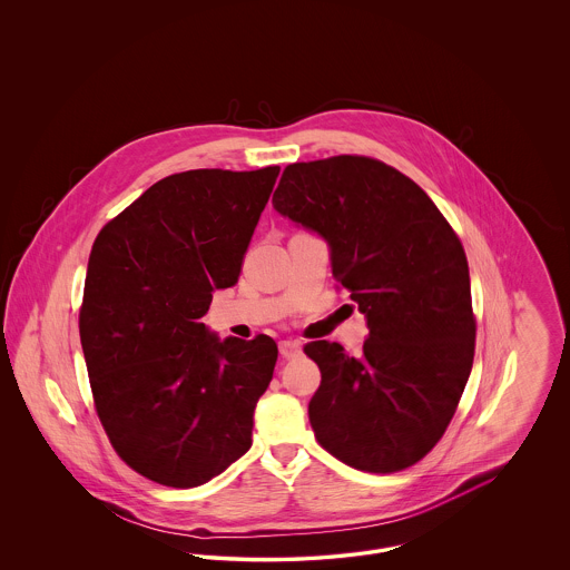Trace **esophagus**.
Returning a JSON list of instances; mask_svg holds the SVG:
<instances>
[{"label": "esophagus", "mask_w": 570, "mask_h": 570, "mask_svg": "<svg viewBox=\"0 0 570 570\" xmlns=\"http://www.w3.org/2000/svg\"><path fill=\"white\" fill-rule=\"evenodd\" d=\"M279 354L284 358H297V356L303 354V344L297 342V340H282L279 342Z\"/></svg>", "instance_id": "esophagus-1"}]
</instances>
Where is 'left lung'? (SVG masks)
I'll use <instances>...</instances> for the list:
<instances>
[{
  "label": "left lung",
  "instance_id": "obj_1",
  "mask_svg": "<svg viewBox=\"0 0 570 570\" xmlns=\"http://www.w3.org/2000/svg\"><path fill=\"white\" fill-rule=\"evenodd\" d=\"M273 209L325 239L370 328L356 358L326 340L305 346L323 374L307 407L314 434L356 470H404L442 438L472 370L458 235L412 179L363 156L288 164Z\"/></svg>",
  "mask_w": 570,
  "mask_h": 570
}]
</instances>
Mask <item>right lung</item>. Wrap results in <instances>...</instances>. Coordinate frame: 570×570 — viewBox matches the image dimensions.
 <instances>
[{
  "mask_svg": "<svg viewBox=\"0 0 570 570\" xmlns=\"http://www.w3.org/2000/svg\"><path fill=\"white\" fill-rule=\"evenodd\" d=\"M277 175H170L91 247L79 328L96 410L119 458L166 488H198L252 446L277 346L219 340L200 318L237 284Z\"/></svg>",
  "mask_w": 570,
  "mask_h": 570,
  "instance_id": "1",
  "label": "right lung"
}]
</instances>
